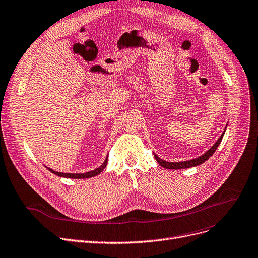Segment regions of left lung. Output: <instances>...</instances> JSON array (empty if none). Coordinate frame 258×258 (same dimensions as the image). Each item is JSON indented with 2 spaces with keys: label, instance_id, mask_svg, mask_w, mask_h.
Here are the masks:
<instances>
[{
  "label": "left lung",
  "instance_id": "1",
  "mask_svg": "<svg viewBox=\"0 0 258 258\" xmlns=\"http://www.w3.org/2000/svg\"><path fill=\"white\" fill-rule=\"evenodd\" d=\"M223 135H224V133L221 135V137L218 139V141L216 142V144H215L211 149H209L205 154H203L202 156H200V157H198V158L191 159V160L180 161V163H169V161H165V160H163V159H160V158H159L158 156H156V155H154V157H155V159L157 160V163H158L161 167H164V168H166V169H174V170H177V169H186V168L196 167V166H199V165L203 164L204 161H206L209 157H211V156L215 153V151L217 150V148L219 147V145H220V142H221V140H222V138H223Z\"/></svg>",
  "mask_w": 258,
  "mask_h": 258
}]
</instances>
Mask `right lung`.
I'll return each instance as SVG.
<instances>
[{"label": "right lung", "instance_id": "add662e5", "mask_svg": "<svg viewBox=\"0 0 258 258\" xmlns=\"http://www.w3.org/2000/svg\"><path fill=\"white\" fill-rule=\"evenodd\" d=\"M107 161H108V157H106V159H105V161L102 164V166L100 168L95 169L93 171H90V172H86V173H76V174H74V173L73 174L72 173H61V172H56V171H53L50 168H47V169H49L52 173H55L56 175L62 176V177H68V178H88V177H92V176H95V175H98L99 173H101L102 171H103V169L106 167Z\"/></svg>", "mask_w": 258, "mask_h": 258}]
</instances>
